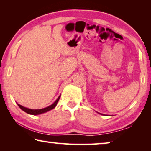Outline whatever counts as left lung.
<instances>
[{
    "instance_id": "left-lung-1",
    "label": "left lung",
    "mask_w": 151,
    "mask_h": 151,
    "mask_svg": "<svg viewBox=\"0 0 151 151\" xmlns=\"http://www.w3.org/2000/svg\"><path fill=\"white\" fill-rule=\"evenodd\" d=\"M100 114H101V113H100Z\"/></svg>"
}]
</instances>
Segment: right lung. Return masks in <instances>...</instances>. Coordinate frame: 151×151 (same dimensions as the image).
Returning <instances> with one entry per match:
<instances>
[{
	"instance_id": "add662e5",
	"label": "right lung",
	"mask_w": 151,
	"mask_h": 151,
	"mask_svg": "<svg viewBox=\"0 0 151 151\" xmlns=\"http://www.w3.org/2000/svg\"><path fill=\"white\" fill-rule=\"evenodd\" d=\"M60 95L58 97V99L54 102V103H52L51 105L46 107V108L41 109H30L27 108V107H24L23 106L20 105V104H18V103H17V104H18V106L20 107V109H22V111H24L25 112H27V113L29 114H32V115H38V114L45 113V112H47L48 111H50V110L54 109L55 107L57 106V103L60 99Z\"/></svg>"
}]
</instances>
